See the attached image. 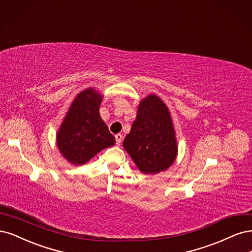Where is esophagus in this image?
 Here are the masks:
<instances>
[{
  "mask_svg": "<svg viewBox=\"0 0 252 252\" xmlns=\"http://www.w3.org/2000/svg\"><path fill=\"white\" fill-rule=\"evenodd\" d=\"M115 139H116V144L120 145L121 140H123V135H121V134H116L115 135Z\"/></svg>",
  "mask_w": 252,
  "mask_h": 252,
  "instance_id": "1",
  "label": "esophagus"
}]
</instances>
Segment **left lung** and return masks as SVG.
Masks as SVG:
<instances>
[{"instance_id": "left-lung-1", "label": "left lung", "mask_w": 252, "mask_h": 252, "mask_svg": "<svg viewBox=\"0 0 252 252\" xmlns=\"http://www.w3.org/2000/svg\"><path fill=\"white\" fill-rule=\"evenodd\" d=\"M124 148L143 174L166 170L177 156V140L168 109L158 96L140 101Z\"/></svg>"}]
</instances>
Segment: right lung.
Here are the masks:
<instances>
[{
  "label": "right lung",
  "mask_w": 252,
  "mask_h": 252,
  "mask_svg": "<svg viewBox=\"0 0 252 252\" xmlns=\"http://www.w3.org/2000/svg\"><path fill=\"white\" fill-rule=\"evenodd\" d=\"M102 96L94 89L80 92L70 105L56 143L70 163L85 164L97 153L115 144V138L99 115Z\"/></svg>",
  "instance_id": "right-lung-1"
}]
</instances>
